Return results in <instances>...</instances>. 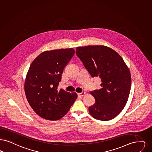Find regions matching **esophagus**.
<instances>
[{"mask_svg": "<svg viewBox=\"0 0 152 152\" xmlns=\"http://www.w3.org/2000/svg\"><path fill=\"white\" fill-rule=\"evenodd\" d=\"M85 94H86V93L85 91H84V92H82V93H77V95H78V96H80V97H83L85 95Z\"/></svg>", "mask_w": 152, "mask_h": 152, "instance_id": "esophagus-1", "label": "esophagus"}]
</instances>
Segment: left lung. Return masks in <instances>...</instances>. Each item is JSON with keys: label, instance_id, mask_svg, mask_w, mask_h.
<instances>
[{"label": "left lung", "instance_id": "left-lung-1", "mask_svg": "<svg viewBox=\"0 0 152 152\" xmlns=\"http://www.w3.org/2000/svg\"><path fill=\"white\" fill-rule=\"evenodd\" d=\"M76 55L91 77L101 79V89L91 91L95 103L89 107L94 118L107 121L118 115L127 102L131 86L129 68L115 50L103 45L77 47Z\"/></svg>", "mask_w": 152, "mask_h": 152}]
</instances>
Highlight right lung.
Here are the masks:
<instances>
[{"label":"right lung","mask_w":152,"mask_h":152,"mask_svg":"<svg viewBox=\"0 0 152 152\" xmlns=\"http://www.w3.org/2000/svg\"><path fill=\"white\" fill-rule=\"evenodd\" d=\"M73 48L45 51L31 63L25 80V93L39 116L57 121L65 115L77 97L58 86L64 68L73 57Z\"/></svg>","instance_id":"right-lung-1"}]
</instances>
